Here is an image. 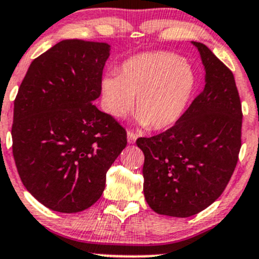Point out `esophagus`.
Instances as JSON below:
<instances>
[{"mask_svg":"<svg viewBox=\"0 0 259 259\" xmlns=\"http://www.w3.org/2000/svg\"><path fill=\"white\" fill-rule=\"evenodd\" d=\"M137 137L138 136L136 135L135 132H132V131H128V132H127V141H128V143H135L136 142V140H137Z\"/></svg>","mask_w":259,"mask_h":259,"instance_id":"1","label":"esophagus"}]
</instances>
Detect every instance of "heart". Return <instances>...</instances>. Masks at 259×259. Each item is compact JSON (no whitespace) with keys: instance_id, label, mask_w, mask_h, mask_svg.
<instances>
[{"instance_id":"heart-1","label":"heart","mask_w":259,"mask_h":259,"mask_svg":"<svg viewBox=\"0 0 259 259\" xmlns=\"http://www.w3.org/2000/svg\"><path fill=\"white\" fill-rule=\"evenodd\" d=\"M196 88L193 68L177 54L148 52L122 64L118 75H106L101 81L105 108L116 118L132 110L138 123L166 130L179 121Z\"/></svg>"}]
</instances>
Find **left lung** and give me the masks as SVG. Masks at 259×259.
<instances>
[{"instance_id":"1","label":"left lung","mask_w":259,"mask_h":259,"mask_svg":"<svg viewBox=\"0 0 259 259\" xmlns=\"http://www.w3.org/2000/svg\"><path fill=\"white\" fill-rule=\"evenodd\" d=\"M205 68V88L179 121L143 151V191L157 213L189 218L210 206L229 184L241 149L242 108L232 71L205 44L193 41Z\"/></svg>"}]
</instances>
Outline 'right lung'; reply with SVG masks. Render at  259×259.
I'll list each match as a JSON object with an SVG mask.
<instances>
[{
  "instance_id": "add662e5",
  "label": "right lung",
  "mask_w": 259,
  "mask_h": 259,
  "mask_svg": "<svg viewBox=\"0 0 259 259\" xmlns=\"http://www.w3.org/2000/svg\"><path fill=\"white\" fill-rule=\"evenodd\" d=\"M110 46L66 39L35 58L13 108L12 151L22 183L58 212L94 205L127 133L94 101L101 95Z\"/></svg>"
}]
</instances>
